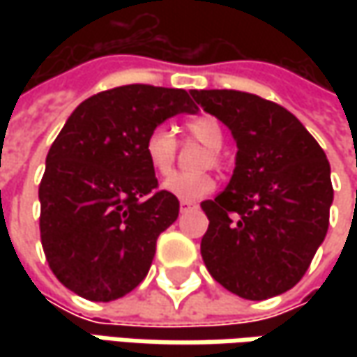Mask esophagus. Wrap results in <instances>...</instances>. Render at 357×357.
Here are the masks:
<instances>
[{
    "label": "esophagus",
    "instance_id": "esophagus-1",
    "mask_svg": "<svg viewBox=\"0 0 357 357\" xmlns=\"http://www.w3.org/2000/svg\"><path fill=\"white\" fill-rule=\"evenodd\" d=\"M197 204L192 200H181V211H188V208H195Z\"/></svg>",
    "mask_w": 357,
    "mask_h": 357
}]
</instances>
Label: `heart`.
<instances>
[{"instance_id":"obj_1","label":"heart","mask_w":357,"mask_h":357,"mask_svg":"<svg viewBox=\"0 0 357 357\" xmlns=\"http://www.w3.org/2000/svg\"><path fill=\"white\" fill-rule=\"evenodd\" d=\"M186 132L188 137L208 146V155H204V158L200 160V169L208 165L218 167L220 165L218 149L225 143L222 125L211 115H200L186 123ZM143 151L153 171L157 174H169L174 167V157H176V137L171 127L157 125L155 129L149 130V135L144 137ZM162 188L176 199L195 200L206 197L214 188V181L208 172H192V174L174 172L162 183Z\"/></svg>"}]
</instances>
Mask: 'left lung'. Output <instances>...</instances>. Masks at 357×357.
Wrapping results in <instances>:
<instances>
[{
	"mask_svg": "<svg viewBox=\"0 0 357 357\" xmlns=\"http://www.w3.org/2000/svg\"><path fill=\"white\" fill-rule=\"evenodd\" d=\"M227 125L236 162L227 188L200 206L208 230L200 254L232 294L266 300L306 274L330 225V162L306 127L280 105L242 91H190Z\"/></svg>",
	"mask_w": 357,
	"mask_h": 357,
	"instance_id": "8db88e82",
	"label": "left lung"
}]
</instances>
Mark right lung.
<instances>
[{
  "label": "right lung",
  "mask_w": 357,
  "mask_h": 357,
  "mask_svg": "<svg viewBox=\"0 0 357 357\" xmlns=\"http://www.w3.org/2000/svg\"><path fill=\"white\" fill-rule=\"evenodd\" d=\"M199 109L185 89L125 85L97 93L65 121L39 185V230L49 268L93 302L129 294L153 264L178 199L157 190L144 157L149 130Z\"/></svg>",
  "instance_id": "add662e5"
}]
</instances>
